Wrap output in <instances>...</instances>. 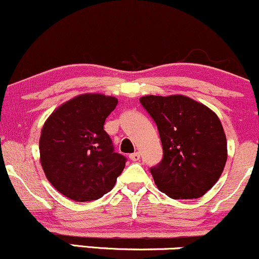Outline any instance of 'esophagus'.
Returning a JSON list of instances; mask_svg holds the SVG:
<instances>
[{
  "label": "esophagus",
  "mask_w": 259,
  "mask_h": 259,
  "mask_svg": "<svg viewBox=\"0 0 259 259\" xmlns=\"http://www.w3.org/2000/svg\"><path fill=\"white\" fill-rule=\"evenodd\" d=\"M129 158L133 160V162H138V160L140 159V153L139 152H134L129 156Z\"/></svg>",
  "instance_id": "1"
}]
</instances>
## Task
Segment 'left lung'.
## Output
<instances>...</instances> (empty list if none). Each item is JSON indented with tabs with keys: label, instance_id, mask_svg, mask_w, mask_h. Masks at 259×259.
Returning a JSON list of instances; mask_svg holds the SVG:
<instances>
[{
	"label": "left lung",
	"instance_id": "8db88e82",
	"mask_svg": "<svg viewBox=\"0 0 259 259\" xmlns=\"http://www.w3.org/2000/svg\"><path fill=\"white\" fill-rule=\"evenodd\" d=\"M157 124L163 158L151 168L154 183L174 200L203 196L218 181L228 158L227 138L218 115L183 96L140 99Z\"/></svg>",
	"mask_w": 259,
	"mask_h": 259
}]
</instances>
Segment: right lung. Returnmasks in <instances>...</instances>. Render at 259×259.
I'll use <instances>...</instances> for the list:
<instances>
[{"instance_id": "obj_1", "label": "right lung", "mask_w": 259, "mask_h": 259, "mask_svg": "<svg viewBox=\"0 0 259 259\" xmlns=\"http://www.w3.org/2000/svg\"><path fill=\"white\" fill-rule=\"evenodd\" d=\"M117 105L115 97L84 94L59 106L45 121L40 162L50 183L65 197L97 200L115 185L126 158L114 152L103 125Z\"/></svg>"}]
</instances>
